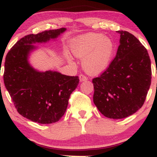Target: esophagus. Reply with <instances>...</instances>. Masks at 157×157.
Masks as SVG:
<instances>
[{"label":"esophagus","mask_w":157,"mask_h":157,"mask_svg":"<svg viewBox=\"0 0 157 157\" xmlns=\"http://www.w3.org/2000/svg\"><path fill=\"white\" fill-rule=\"evenodd\" d=\"M88 80V78L86 77L85 75H80V82H83V81H86Z\"/></svg>","instance_id":"obj_1"}]
</instances>
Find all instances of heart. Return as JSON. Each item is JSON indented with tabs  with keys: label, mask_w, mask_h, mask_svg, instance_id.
<instances>
[{
	"label": "heart",
	"mask_w": 157,
	"mask_h": 157,
	"mask_svg": "<svg viewBox=\"0 0 157 157\" xmlns=\"http://www.w3.org/2000/svg\"><path fill=\"white\" fill-rule=\"evenodd\" d=\"M71 49L75 57L82 59L85 71L94 75L109 68L114 55L115 44L111 38L102 34L90 32L77 37Z\"/></svg>",
	"instance_id": "heart-1"
}]
</instances>
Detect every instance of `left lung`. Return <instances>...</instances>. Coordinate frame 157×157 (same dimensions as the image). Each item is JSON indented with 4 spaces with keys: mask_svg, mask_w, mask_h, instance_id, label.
Instances as JSON below:
<instances>
[{
    "mask_svg": "<svg viewBox=\"0 0 157 157\" xmlns=\"http://www.w3.org/2000/svg\"><path fill=\"white\" fill-rule=\"evenodd\" d=\"M120 46L115 58L100 76L92 80L94 103L108 118L131 116L144 104L151 82L147 49L132 34L117 31Z\"/></svg>",
    "mask_w": 157,
    "mask_h": 157,
    "instance_id": "left-lung-1",
    "label": "left lung"
}]
</instances>
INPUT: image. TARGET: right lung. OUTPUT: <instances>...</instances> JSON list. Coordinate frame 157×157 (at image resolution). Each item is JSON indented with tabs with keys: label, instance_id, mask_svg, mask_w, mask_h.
Returning a JSON list of instances; mask_svg holds the SVG:
<instances>
[{
	"label": "right lung",
	"instance_id": "1",
	"mask_svg": "<svg viewBox=\"0 0 157 157\" xmlns=\"http://www.w3.org/2000/svg\"><path fill=\"white\" fill-rule=\"evenodd\" d=\"M66 28L44 31L23 37L7 53L3 81L20 114L31 121L51 124L66 112L71 94L79 83L77 76L55 71H39L29 63L30 53L38 43L56 39Z\"/></svg>",
	"mask_w": 157,
	"mask_h": 157
}]
</instances>
